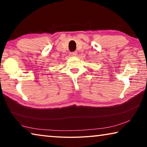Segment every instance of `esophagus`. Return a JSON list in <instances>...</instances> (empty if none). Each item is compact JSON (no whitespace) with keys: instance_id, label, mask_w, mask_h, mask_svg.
Returning a JSON list of instances; mask_svg holds the SVG:
<instances>
[{"instance_id":"esophagus-1","label":"esophagus","mask_w":147,"mask_h":147,"mask_svg":"<svg viewBox=\"0 0 147 147\" xmlns=\"http://www.w3.org/2000/svg\"><path fill=\"white\" fill-rule=\"evenodd\" d=\"M71 55L73 56H76L77 55V52L74 51V52H72V53H71Z\"/></svg>"}]
</instances>
